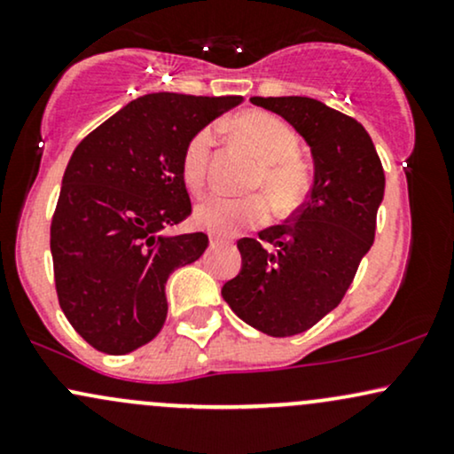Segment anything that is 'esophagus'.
I'll return each mask as SVG.
<instances>
[{"mask_svg": "<svg viewBox=\"0 0 454 454\" xmlns=\"http://www.w3.org/2000/svg\"><path fill=\"white\" fill-rule=\"evenodd\" d=\"M209 245H211V247H220V245H223V241H222V239L213 237V234H211V237H209Z\"/></svg>", "mask_w": 454, "mask_h": 454, "instance_id": "34e87169", "label": "esophagus"}]
</instances>
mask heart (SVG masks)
Segmentation results:
<instances>
[{"label":"heart","mask_w":454,"mask_h":454,"mask_svg":"<svg viewBox=\"0 0 454 454\" xmlns=\"http://www.w3.org/2000/svg\"><path fill=\"white\" fill-rule=\"evenodd\" d=\"M232 132L254 151L260 160L258 185L270 196L281 211H290L303 200L309 190V173L299 158H294L299 140L294 129L275 114L247 111L231 121ZM213 145V129L205 128L192 137L181 158V175L192 192L205 184L207 161ZM196 222L220 237H231L245 226H256L269 217V202L262 196L231 198L211 194L196 207Z\"/></svg>","instance_id":"obj_1"}]
</instances>
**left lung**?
<instances>
[{"label":"left lung","instance_id":"8db88e82","mask_svg":"<svg viewBox=\"0 0 454 454\" xmlns=\"http://www.w3.org/2000/svg\"><path fill=\"white\" fill-rule=\"evenodd\" d=\"M307 140L314 185L288 222L239 239L241 270L222 288L231 309L270 337L299 335L341 303L376 237L384 168L356 119L314 98H252Z\"/></svg>","mask_w":454,"mask_h":454}]
</instances>
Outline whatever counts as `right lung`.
<instances>
[{"instance_id": "obj_1", "label": "right lung", "mask_w": 454, "mask_h": 454, "mask_svg": "<svg viewBox=\"0 0 454 454\" xmlns=\"http://www.w3.org/2000/svg\"><path fill=\"white\" fill-rule=\"evenodd\" d=\"M241 100L149 93L72 153L51 222V254L61 309L96 350L128 354L164 326L166 281L209 245L205 232H164L192 213L181 158L196 132Z\"/></svg>"}]
</instances>
